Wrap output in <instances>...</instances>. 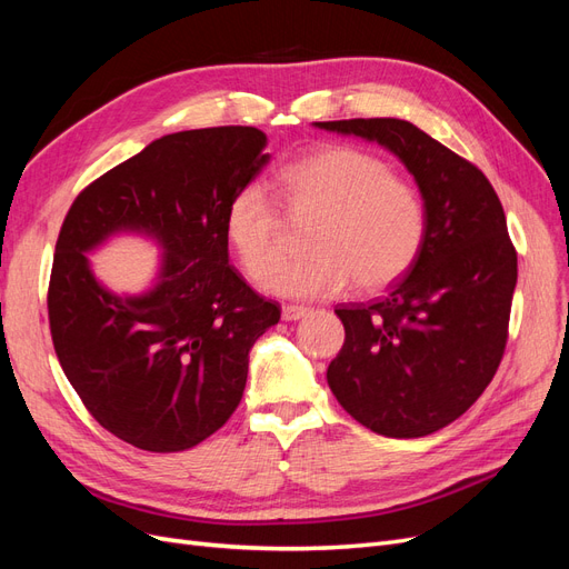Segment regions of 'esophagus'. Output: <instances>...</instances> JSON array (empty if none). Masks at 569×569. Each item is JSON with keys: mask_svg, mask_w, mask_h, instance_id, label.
Returning a JSON list of instances; mask_svg holds the SVG:
<instances>
[{"mask_svg": "<svg viewBox=\"0 0 569 569\" xmlns=\"http://www.w3.org/2000/svg\"><path fill=\"white\" fill-rule=\"evenodd\" d=\"M303 316H308V308L306 306H291V303L282 306V320H287V322H297Z\"/></svg>", "mask_w": 569, "mask_h": 569, "instance_id": "esophagus-1", "label": "esophagus"}]
</instances>
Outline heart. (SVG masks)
Masks as SVG:
<instances>
[{
	"instance_id": "b5f03b06",
	"label": "heart",
	"mask_w": 569,
	"mask_h": 569,
	"mask_svg": "<svg viewBox=\"0 0 569 569\" xmlns=\"http://www.w3.org/2000/svg\"><path fill=\"white\" fill-rule=\"evenodd\" d=\"M278 189L291 213H318L306 256L274 270L282 258V216L261 182L228 199L222 234L251 280L274 270L266 289L287 299H327L380 291L416 266L427 237V209L410 182L356 147H322L287 163Z\"/></svg>"
}]
</instances>
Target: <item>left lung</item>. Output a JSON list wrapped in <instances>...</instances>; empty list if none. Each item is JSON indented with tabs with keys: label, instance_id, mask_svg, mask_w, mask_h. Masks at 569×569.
Returning a JSON list of instances; mask_svg holds the SVG:
<instances>
[{
	"label": "left lung",
	"instance_id": "8db88e82",
	"mask_svg": "<svg viewBox=\"0 0 569 569\" xmlns=\"http://www.w3.org/2000/svg\"><path fill=\"white\" fill-rule=\"evenodd\" d=\"M382 144L416 178L427 209L420 258L385 299L337 308L343 347L327 385L353 420L391 439L451 425L501 363L518 253L477 166L399 118L316 123Z\"/></svg>",
	"mask_w": 569,
	"mask_h": 569
}]
</instances>
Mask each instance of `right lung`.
Returning a JSON list of instances; mask_svg holds the SVG:
<instances>
[{
    "instance_id": "obj_1",
    "label": "right lung",
    "mask_w": 569,
    "mask_h": 569,
    "mask_svg": "<svg viewBox=\"0 0 569 569\" xmlns=\"http://www.w3.org/2000/svg\"><path fill=\"white\" fill-rule=\"evenodd\" d=\"M258 128L166 134L88 184L68 211L49 278L59 363L92 418L137 449H192L242 401L249 351L280 306L228 258L222 213L270 153ZM120 231L153 238L162 268L142 296H113L87 253Z\"/></svg>"
}]
</instances>
